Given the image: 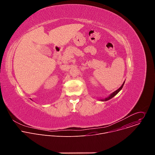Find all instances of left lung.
<instances>
[{"label":"left lung","mask_w":155,"mask_h":155,"mask_svg":"<svg viewBox=\"0 0 155 155\" xmlns=\"http://www.w3.org/2000/svg\"><path fill=\"white\" fill-rule=\"evenodd\" d=\"M124 82H125V81H124V83H123V84L121 85V86L119 88V89H118L117 90H116L115 91H114L113 93H112L111 94H110L108 97H106V98H105V99H100V101H108V100L110 99L113 98L115 96H116V95L121 91V90L122 89L123 87V85H124Z\"/></svg>","instance_id":"8db88e82"}]
</instances>
